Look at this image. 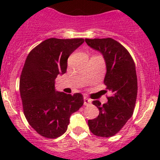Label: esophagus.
Returning <instances> with one entry per match:
<instances>
[{
  "label": "esophagus",
  "instance_id": "1",
  "mask_svg": "<svg viewBox=\"0 0 160 160\" xmlns=\"http://www.w3.org/2000/svg\"><path fill=\"white\" fill-rule=\"evenodd\" d=\"M89 103H91V100L88 99V97H86V96H84V97H83V104L88 105Z\"/></svg>",
  "mask_w": 160,
  "mask_h": 160
}]
</instances>
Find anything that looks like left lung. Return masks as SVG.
I'll list each match as a JSON object with an SVG mask.
<instances>
[{"instance_id":"obj_1","label":"left lung","mask_w":160,"mask_h":160,"mask_svg":"<svg viewBox=\"0 0 160 160\" xmlns=\"http://www.w3.org/2000/svg\"><path fill=\"white\" fill-rule=\"evenodd\" d=\"M85 42L103 54L107 68L103 83L112 93L103 105L99 100L92 101L100 114L88 119V124L95 136L111 137L133 114L138 90L136 65L128 51L114 39H85Z\"/></svg>"}]
</instances>
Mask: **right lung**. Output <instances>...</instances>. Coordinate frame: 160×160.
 <instances>
[{
	"label": "right lung",
	"mask_w": 160,
	"mask_h": 160,
	"mask_svg": "<svg viewBox=\"0 0 160 160\" xmlns=\"http://www.w3.org/2000/svg\"><path fill=\"white\" fill-rule=\"evenodd\" d=\"M83 41V38H49L32 50L24 62L20 78L24 114L30 126L44 137L62 136L71 115L83 104L80 93L55 90V79L66 72L68 58Z\"/></svg>",
	"instance_id": "1"
}]
</instances>
